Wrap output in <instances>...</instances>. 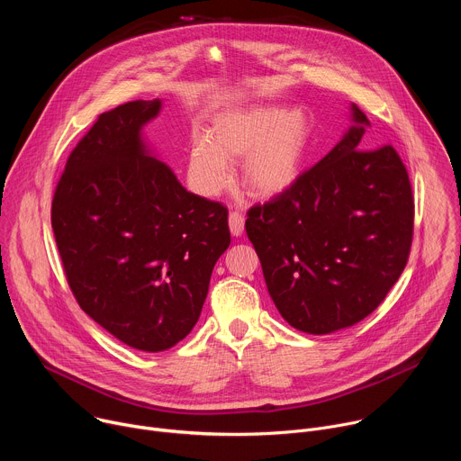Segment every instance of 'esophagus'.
Wrapping results in <instances>:
<instances>
[{
    "label": "esophagus",
    "instance_id": "obj_1",
    "mask_svg": "<svg viewBox=\"0 0 461 461\" xmlns=\"http://www.w3.org/2000/svg\"><path fill=\"white\" fill-rule=\"evenodd\" d=\"M228 222H230V231L233 237H240L242 231H244V217L242 213L239 212H231L230 217H228Z\"/></svg>",
    "mask_w": 461,
    "mask_h": 461
}]
</instances>
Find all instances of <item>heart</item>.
<instances>
[{"instance_id": "1", "label": "heart", "mask_w": 461, "mask_h": 461, "mask_svg": "<svg viewBox=\"0 0 461 461\" xmlns=\"http://www.w3.org/2000/svg\"><path fill=\"white\" fill-rule=\"evenodd\" d=\"M310 123L283 107H253L221 116L212 137L196 139L189 153L191 176L203 193H219L230 178V164L242 162V185L258 199L290 189L299 178L310 146Z\"/></svg>"}]
</instances>
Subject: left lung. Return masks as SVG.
<instances>
[{
  "instance_id": "8db88e82",
  "label": "left lung",
  "mask_w": 461,
  "mask_h": 461,
  "mask_svg": "<svg viewBox=\"0 0 461 461\" xmlns=\"http://www.w3.org/2000/svg\"><path fill=\"white\" fill-rule=\"evenodd\" d=\"M295 184L248 210L246 233L279 313L330 334L372 313L407 267L414 194L390 144L365 149L366 114Z\"/></svg>"
}]
</instances>
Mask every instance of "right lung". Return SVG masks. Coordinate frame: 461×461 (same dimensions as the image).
Segmentation results:
<instances>
[{
    "mask_svg": "<svg viewBox=\"0 0 461 461\" xmlns=\"http://www.w3.org/2000/svg\"><path fill=\"white\" fill-rule=\"evenodd\" d=\"M160 100L102 113L71 151L50 222L80 308L122 343L162 352L199 321L231 237L228 208L189 193L140 129Z\"/></svg>",
    "mask_w": 461,
    "mask_h": 461,
    "instance_id": "1",
    "label": "right lung"
}]
</instances>
